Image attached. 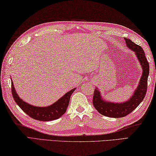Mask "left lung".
I'll list each match as a JSON object with an SVG mask.
<instances>
[{
  "label": "left lung",
  "mask_w": 156,
  "mask_h": 156,
  "mask_svg": "<svg viewBox=\"0 0 156 156\" xmlns=\"http://www.w3.org/2000/svg\"><path fill=\"white\" fill-rule=\"evenodd\" d=\"M127 46L131 50L135 52L140 65L143 68V75L141 76L138 86L133 96L129 100L125 103H114L106 102L101 99L99 90L96 88L94 91L92 103L95 109L103 116L112 118H121L132 112L143 101L147 90V80L149 73V65L143 49L130 39L125 38Z\"/></svg>",
  "instance_id": "8db88e82"
}]
</instances>
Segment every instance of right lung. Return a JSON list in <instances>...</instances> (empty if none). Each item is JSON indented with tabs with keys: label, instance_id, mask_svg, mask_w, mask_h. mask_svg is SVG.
<instances>
[{
	"label": "right lung",
	"instance_id": "1",
	"mask_svg": "<svg viewBox=\"0 0 156 156\" xmlns=\"http://www.w3.org/2000/svg\"><path fill=\"white\" fill-rule=\"evenodd\" d=\"M76 88H73L70 91L66 93L64 96L48 107H36L29 104L20 99L16 93L13 82H12V93L13 99L23 111L32 119L41 121H49L57 119L61 117L67 110L70 96Z\"/></svg>",
	"mask_w": 156,
	"mask_h": 156
}]
</instances>
